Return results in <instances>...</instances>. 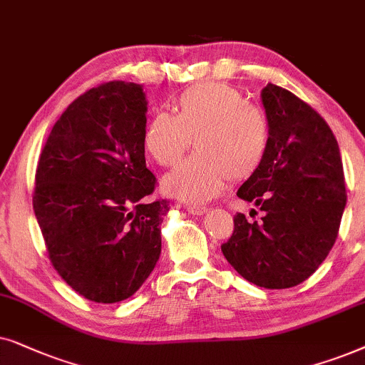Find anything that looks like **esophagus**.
<instances>
[{
    "label": "esophagus",
    "mask_w": 365,
    "mask_h": 365,
    "mask_svg": "<svg viewBox=\"0 0 365 365\" xmlns=\"http://www.w3.org/2000/svg\"><path fill=\"white\" fill-rule=\"evenodd\" d=\"M185 210H187L188 213H192V215H203V213L207 212V207L195 205V203H187Z\"/></svg>",
    "instance_id": "1"
}]
</instances>
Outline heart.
I'll return each mask as SVG.
<instances>
[{
  "instance_id": "heart-1",
  "label": "heart",
  "mask_w": 365,
  "mask_h": 365,
  "mask_svg": "<svg viewBox=\"0 0 365 365\" xmlns=\"http://www.w3.org/2000/svg\"><path fill=\"white\" fill-rule=\"evenodd\" d=\"M175 108L177 115H152L145 148L162 167L177 165L193 140L198 153L163 178L165 192L203 203L222 193L230 178L244 182L259 172L270 147V126L242 91L227 83H200L182 91Z\"/></svg>"
}]
</instances>
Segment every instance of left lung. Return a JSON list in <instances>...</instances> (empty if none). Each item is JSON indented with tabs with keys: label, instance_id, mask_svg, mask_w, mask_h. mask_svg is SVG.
<instances>
[{
	"label": "left lung",
	"instance_id": "left-lung-1",
	"mask_svg": "<svg viewBox=\"0 0 365 365\" xmlns=\"http://www.w3.org/2000/svg\"><path fill=\"white\" fill-rule=\"evenodd\" d=\"M262 103L270 126L265 162L237 197L264 212L233 217L222 252L233 269L265 289L309 279L332 250L347 193L337 140L322 116L292 91L269 83Z\"/></svg>",
	"mask_w": 365,
	"mask_h": 365
}]
</instances>
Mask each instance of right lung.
<instances>
[{"mask_svg": "<svg viewBox=\"0 0 365 365\" xmlns=\"http://www.w3.org/2000/svg\"><path fill=\"white\" fill-rule=\"evenodd\" d=\"M142 85L108 81L80 95L53 125L35 175L33 208L51 265L98 304L137 292L162 252L167 200L145 162Z\"/></svg>", "mask_w": 365, "mask_h": 365, "instance_id": "add662e5", "label": "right lung"}]
</instances>
